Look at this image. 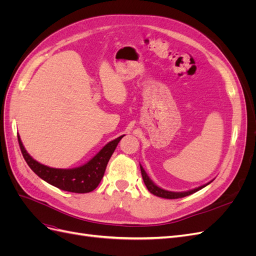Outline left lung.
<instances>
[{"instance_id": "8db88e82", "label": "left lung", "mask_w": 256, "mask_h": 256, "mask_svg": "<svg viewBox=\"0 0 256 256\" xmlns=\"http://www.w3.org/2000/svg\"><path fill=\"white\" fill-rule=\"evenodd\" d=\"M140 168H141V173H142V177H143V180H144V184L146 186V188L148 189V191L150 193H152L154 196H157L159 198H184L187 196H190L192 194V193H196V191L203 189L204 187H206L207 184H210L212 182H209L203 186H200V187H198L196 189H192V190H189V191H184V192H173V191H168V190H164L162 189L160 187H158V186L154 184L150 178L148 177V175L146 174L145 170L143 168V166L140 164Z\"/></svg>"}]
</instances>
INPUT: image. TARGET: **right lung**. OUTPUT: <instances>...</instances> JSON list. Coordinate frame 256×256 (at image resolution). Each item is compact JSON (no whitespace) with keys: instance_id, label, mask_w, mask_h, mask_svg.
<instances>
[{"instance_id":"right-lung-1","label":"right lung","mask_w":256,"mask_h":256,"mask_svg":"<svg viewBox=\"0 0 256 256\" xmlns=\"http://www.w3.org/2000/svg\"><path fill=\"white\" fill-rule=\"evenodd\" d=\"M122 136H118L109 142L88 162L74 168H54L42 164L30 156L21 142L19 134L18 142L28 166L42 180L60 190L74 193H88L95 190L99 182H102L108 162Z\"/></svg>"}]
</instances>
